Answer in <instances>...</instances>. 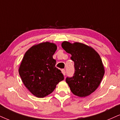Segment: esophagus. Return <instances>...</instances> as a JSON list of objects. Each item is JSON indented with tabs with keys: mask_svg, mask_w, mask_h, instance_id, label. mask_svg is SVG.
<instances>
[{
	"mask_svg": "<svg viewBox=\"0 0 120 120\" xmlns=\"http://www.w3.org/2000/svg\"><path fill=\"white\" fill-rule=\"evenodd\" d=\"M61 72L62 73H63V74L64 75H65V74H66V71H65V69H62L61 70Z\"/></svg>",
	"mask_w": 120,
	"mask_h": 120,
	"instance_id": "34e87169",
	"label": "esophagus"
}]
</instances>
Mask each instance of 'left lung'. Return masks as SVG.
I'll return each instance as SVG.
<instances>
[{
    "instance_id": "obj_1",
    "label": "left lung",
    "mask_w": 120,
    "mask_h": 120,
    "mask_svg": "<svg viewBox=\"0 0 120 120\" xmlns=\"http://www.w3.org/2000/svg\"><path fill=\"white\" fill-rule=\"evenodd\" d=\"M61 46L71 55L74 62L75 73L66 82L74 95L79 97L90 95L98 89L105 74V69L99 54L91 46L81 42H62Z\"/></svg>"
}]
</instances>
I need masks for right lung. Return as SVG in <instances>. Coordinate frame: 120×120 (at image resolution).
<instances>
[{"label": "right lung", "instance_id": "1", "mask_svg": "<svg viewBox=\"0 0 120 120\" xmlns=\"http://www.w3.org/2000/svg\"><path fill=\"white\" fill-rule=\"evenodd\" d=\"M57 49L55 44L42 42L31 46L25 52L19 68L24 85L39 98L52 93L56 85L64 79L63 74L55 67L52 56Z\"/></svg>", "mask_w": 120, "mask_h": 120}]
</instances>
